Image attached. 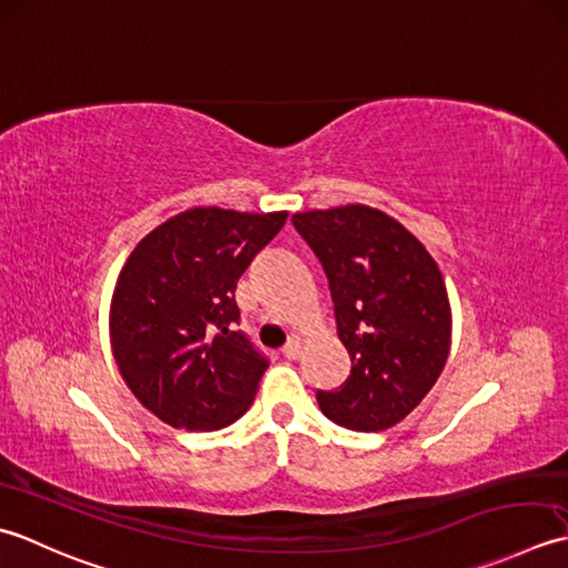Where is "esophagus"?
Wrapping results in <instances>:
<instances>
[{
  "label": "esophagus",
  "instance_id": "1",
  "mask_svg": "<svg viewBox=\"0 0 568 568\" xmlns=\"http://www.w3.org/2000/svg\"><path fill=\"white\" fill-rule=\"evenodd\" d=\"M282 355L288 357V361H296L301 355V338H288V343L282 348Z\"/></svg>",
  "mask_w": 568,
  "mask_h": 568
}]
</instances>
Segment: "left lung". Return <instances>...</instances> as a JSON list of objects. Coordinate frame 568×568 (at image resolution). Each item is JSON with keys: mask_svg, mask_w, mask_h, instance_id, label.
Instances as JSON below:
<instances>
[{"mask_svg": "<svg viewBox=\"0 0 568 568\" xmlns=\"http://www.w3.org/2000/svg\"><path fill=\"white\" fill-rule=\"evenodd\" d=\"M292 223L328 276L338 338L351 355L348 379L333 392L318 389V407L345 429H389L446 365L444 276L422 242L375 207L296 213Z\"/></svg>", "mask_w": 568, "mask_h": 568, "instance_id": "1", "label": "left lung"}]
</instances>
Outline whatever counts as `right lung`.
<instances>
[{"instance_id":"add662e5","label":"right lung","mask_w":568,"mask_h":568,"mask_svg":"<svg viewBox=\"0 0 568 568\" xmlns=\"http://www.w3.org/2000/svg\"><path fill=\"white\" fill-rule=\"evenodd\" d=\"M286 213L193 207L152 230L122 267L112 353L132 395L173 429L237 422L270 367L240 326L237 280Z\"/></svg>"}]
</instances>
